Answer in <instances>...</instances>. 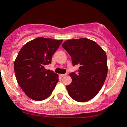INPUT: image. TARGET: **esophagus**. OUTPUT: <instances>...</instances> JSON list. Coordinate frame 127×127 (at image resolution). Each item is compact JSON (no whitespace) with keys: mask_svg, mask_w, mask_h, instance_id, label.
I'll list each match as a JSON object with an SVG mask.
<instances>
[{"mask_svg":"<svg viewBox=\"0 0 127 127\" xmlns=\"http://www.w3.org/2000/svg\"><path fill=\"white\" fill-rule=\"evenodd\" d=\"M66 74H60V77H64V76H66Z\"/></svg>","mask_w":127,"mask_h":127,"instance_id":"obj_1","label":"esophagus"}]
</instances>
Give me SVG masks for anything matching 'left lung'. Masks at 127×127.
I'll return each instance as SVG.
<instances>
[{
	"mask_svg": "<svg viewBox=\"0 0 127 127\" xmlns=\"http://www.w3.org/2000/svg\"><path fill=\"white\" fill-rule=\"evenodd\" d=\"M62 47L71 56L73 66H79L77 74H69L72 82L66 86L67 92L76 101H88L98 94L106 80V52L96 42L86 38L67 40Z\"/></svg>",
	"mask_w": 127,
	"mask_h": 127,
	"instance_id": "1",
	"label": "left lung"
}]
</instances>
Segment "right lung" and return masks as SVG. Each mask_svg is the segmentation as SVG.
Masks as SVG:
<instances>
[{
    "label": "right lung",
    "mask_w": 127,
    "mask_h": 127,
    "mask_svg": "<svg viewBox=\"0 0 127 127\" xmlns=\"http://www.w3.org/2000/svg\"><path fill=\"white\" fill-rule=\"evenodd\" d=\"M63 40L38 37L24 44L14 63L18 84L26 95L35 101L45 99L58 82V74L45 68Z\"/></svg>",
    "instance_id": "right-lung-1"
}]
</instances>
